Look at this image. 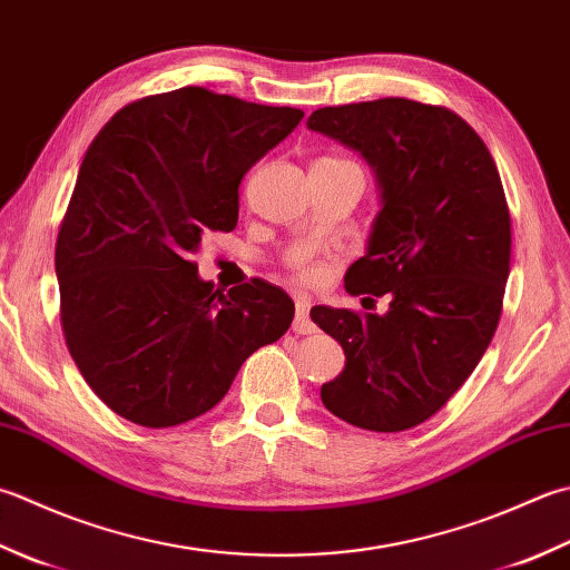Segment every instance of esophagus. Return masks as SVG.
Listing matches in <instances>:
<instances>
[{"instance_id": "obj_1", "label": "esophagus", "mask_w": 570, "mask_h": 570, "mask_svg": "<svg viewBox=\"0 0 570 570\" xmlns=\"http://www.w3.org/2000/svg\"><path fill=\"white\" fill-rule=\"evenodd\" d=\"M308 311H311V301L308 298H296V316H294V331L298 333V336H308V333H314L316 331V326H314V321H311V316H308Z\"/></svg>"}]
</instances>
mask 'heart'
Returning a JSON list of instances; mask_svg holds the SVG:
<instances>
[{
    "mask_svg": "<svg viewBox=\"0 0 570 570\" xmlns=\"http://www.w3.org/2000/svg\"><path fill=\"white\" fill-rule=\"evenodd\" d=\"M294 272H296V276L301 278V282H308V284L318 282V278L323 276V269H321V266H318L316 262H308V259H301V262H296V264H294Z\"/></svg>",
    "mask_w": 570,
    "mask_h": 570,
    "instance_id": "heart-1",
    "label": "heart"
}]
</instances>
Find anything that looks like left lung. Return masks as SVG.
<instances>
[{
  "label": "left lung",
  "mask_w": 570,
  "mask_h": 570,
  "mask_svg": "<svg viewBox=\"0 0 570 570\" xmlns=\"http://www.w3.org/2000/svg\"><path fill=\"white\" fill-rule=\"evenodd\" d=\"M308 128L375 170L381 212L345 292L390 298L383 316L311 308L345 353L321 400L355 428L403 432L448 403L494 338L511 262L504 187L484 140L450 108L377 98L318 108Z\"/></svg>",
  "instance_id": "left-lung-1"
}]
</instances>
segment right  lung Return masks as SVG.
Listing matches in <instances>:
<instances>
[{"label": "right lung", "mask_w": 570, "mask_h": 570, "mask_svg": "<svg viewBox=\"0 0 570 570\" xmlns=\"http://www.w3.org/2000/svg\"><path fill=\"white\" fill-rule=\"evenodd\" d=\"M301 118L185 86L120 108L86 150L56 237L61 328L116 415L153 430L205 415L292 326L284 288L215 292L189 256L203 234L237 227L242 177Z\"/></svg>", "instance_id": "add662e5"}]
</instances>
